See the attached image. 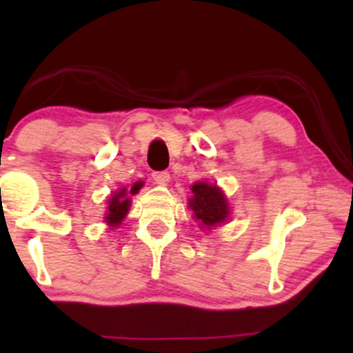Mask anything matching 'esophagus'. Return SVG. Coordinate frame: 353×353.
Here are the masks:
<instances>
[{
    "label": "esophagus",
    "instance_id": "34e87169",
    "mask_svg": "<svg viewBox=\"0 0 353 353\" xmlns=\"http://www.w3.org/2000/svg\"><path fill=\"white\" fill-rule=\"evenodd\" d=\"M152 177H154L155 183L160 184V186H165V184L170 181V174L167 172V170H160V172H154V174H152Z\"/></svg>",
    "mask_w": 353,
    "mask_h": 353
}]
</instances>
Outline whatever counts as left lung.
Masks as SVG:
<instances>
[{
	"label": "left lung",
	"mask_w": 353,
	"mask_h": 353,
	"mask_svg": "<svg viewBox=\"0 0 353 353\" xmlns=\"http://www.w3.org/2000/svg\"><path fill=\"white\" fill-rule=\"evenodd\" d=\"M191 191L193 196L190 198L188 205L194 212L193 219L198 220L201 229H212L220 223H225L230 210L225 194L220 191V188L208 183H194Z\"/></svg>",
	"instance_id": "left-lung-1"
}]
</instances>
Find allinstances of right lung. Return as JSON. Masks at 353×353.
Returning <instances> with one entry per match:
<instances>
[{"label":"right lung","instance_id":"right-lung-1","mask_svg":"<svg viewBox=\"0 0 353 353\" xmlns=\"http://www.w3.org/2000/svg\"><path fill=\"white\" fill-rule=\"evenodd\" d=\"M141 186H143V183L138 181V183L133 184V188H131L130 191H128L126 188H121V190H117L116 193L109 198L108 213H105V223H108V225L116 227L123 222L124 216H126L128 212H130V205H131L130 196L131 194H137Z\"/></svg>","mask_w":353,"mask_h":353}]
</instances>
